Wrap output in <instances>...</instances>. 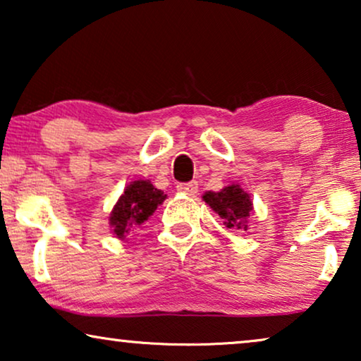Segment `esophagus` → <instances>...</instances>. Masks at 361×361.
I'll list each match as a JSON object with an SVG mask.
<instances>
[{"label":"esophagus","mask_w":361,"mask_h":361,"mask_svg":"<svg viewBox=\"0 0 361 361\" xmlns=\"http://www.w3.org/2000/svg\"><path fill=\"white\" fill-rule=\"evenodd\" d=\"M197 190H199L197 182H187V184L179 185V192H182V194H185V195H195Z\"/></svg>","instance_id":"obj_1"}]
</instances>
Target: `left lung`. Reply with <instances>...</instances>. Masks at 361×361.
<instances>
[{"label": "left lung", "mask_w": 361, "mask_h": 361, "mask_svg": "<svg viewBox=\"0 0 361 361\" xmlns=\"http://www.w3.org/2000/svg\"><path fill=\"white\" fill-rule=\"evenodd\" d=\"M202 199L215 214L220 215L228 228L248 230V220L253 215V200L240 184H230L220 192L207 190Z\"/></svg>", "instance_id": "left-lung-1"}]
</instances>
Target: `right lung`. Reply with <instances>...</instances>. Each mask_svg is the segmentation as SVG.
Masks as SVG:
<instances>
[{
  "mask_svg": "<svg viewBox=\"0 0 361 361\" xmlns=\"http://www.w3.org/2000/svg\"><path fill=\"white\" fill-rule=\"evenodd\" d=\"M166 197L164 192L151 184V180H133L113 205V210L108 216L111 233L118 240H126L131 231L149 220V216L166 200Z\"/></svg>",
  "mask_w": 361,
  "mask_h": 361,
  "instance_id": "1",
  "label": "right lung"
}]
</instances>
